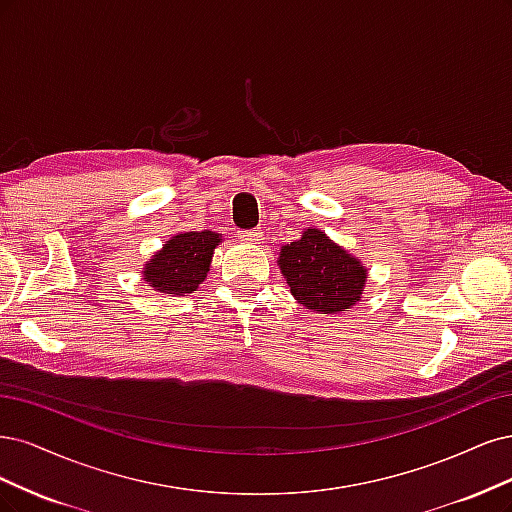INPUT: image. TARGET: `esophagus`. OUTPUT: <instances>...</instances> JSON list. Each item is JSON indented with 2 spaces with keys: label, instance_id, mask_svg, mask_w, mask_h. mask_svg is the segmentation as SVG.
Masks as SVG:
<instances>
[{
  "label": "esophagus",
  "instance_id": "34e87169",
  "mask_svg": "<svg viewBox=\"0 0 512 512\" xmlns=\"http://www.w3.org/2000/svg\"><path fill=\"white\" fill-rule=\"evenodd\" d=\"M261 238H263V229H261V227L246 229V232H242V234H240V240L249 242V244H255V242H259Z\"/></svg>",
  "mask_w": 512,
  "mask_h": 512
}]
</instances>
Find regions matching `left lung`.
<instances>
[{
    "mask_svg": "<svg viewBox=\"0 0 512 512\" xmlns=\"http://www.w3.org/2000/svg\"><path fill=\"white\" fill-rule=\"evenodd\" d=\"M280 270L293 298L310 310L340 312L359 302L368 272L319 229L280 249Z\"/></svg>",
    "mask_w": 512,
    "mask_h": 512,
    "instance_id": "1",
    "label": "left lung"
}]
</instances>
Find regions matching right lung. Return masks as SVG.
I'll return each instance as SVG.
<instances>
[{
  "instance_id": "obj_1",
  "label": "right lung",
  "mask_w": 512,
  "mask_h": 512,
  "mask_svg": "<svg viewBox=\"0 0 512 512\" xmlns=\"http://www.w3.org/2000/svg\"><path fill=\"white\" fill-rule=\"evenodd\" d=\"M219 242V234L208 229L174 236L151 263H146V283L161 293L172 295L195 291L210 270L212 251Z\"/></svg>"
}]
</instances>
